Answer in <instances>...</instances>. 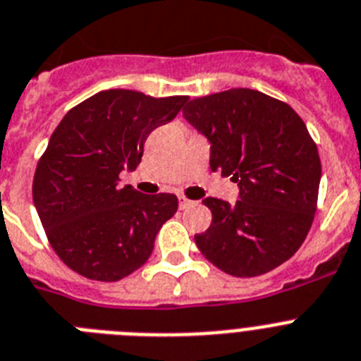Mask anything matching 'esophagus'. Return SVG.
<instances>
[{
    "instance_id": "1",
    "label": "esophagus",
    "mask_w": 361,
    "mask_h": 361,
    "mask_svg": "<svg viewBox=\"0 0 361 361\" xmlns=\"http://www.w3.org/2000/svg\"><path fill=\"white\" fill-rule=\"evenodd\" d=\"M195 204L193 201H188V199H184V197H180L178 199V206H180V210H186V208H192V206Z\"/></svg>"
}]
</instances>
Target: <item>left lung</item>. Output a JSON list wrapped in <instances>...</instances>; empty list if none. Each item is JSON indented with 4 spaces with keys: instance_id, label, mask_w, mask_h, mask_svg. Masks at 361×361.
<instances>
[{
    "instance_id": "1",
    "label": "left lung",
    "mask_w": 361,
    "mask_h": 361,
    "mask_svg": "<svg viewBox=\"0 0 361 361\" xmlns=\"http://www.w3.org/2000/svg\"><path fill=\"white\" fill-rule=\"evenodd\" d=\"M210 142V168L239 188L233 204L206 197L212 224L195 235L199 250L223 272H270L309 233L318 202L322 162L309 129L285 102L230 89L195 98L183 109Z\"/></svg>"
}]
</instances>
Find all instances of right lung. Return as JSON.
Instances as JSON below:
<instances>
[{
    "instance_id": "obj_1",
    "label": "right lung",
    "mask_w": 361,
    "mask_h": 361,
    "mask_svg": "<svg viewBox=\"0 0 361 361\" xmlns=\"http://www.w3.org/2000/svg\"><path fill=\"white\" fill-rule=\"evenodd\" d=\"M186 102L107 89L73 107L54 129L34 173L32 199L54 252L80 276L118 281L151 255L177 197L120 188L118 177L137 169L147 135Z\"/></svg>"
}]
</instances>
